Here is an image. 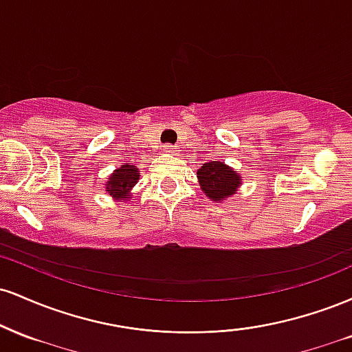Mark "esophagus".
<instances>
[{"instance_id":"obj_1","label":"esophagus","mask_w":352,"mask_h":352,"mask_svg":"<svg viewBox=\"0 0 352 352\" xmlns=\"http://www.w3.org/2000/svg\"><path fill=\"white\" fill-rule=\"evenodd\" d=\"M162 152H164V153H175V152H177V148L173 147V145H164Z\"/></svg>"}]
</instances>
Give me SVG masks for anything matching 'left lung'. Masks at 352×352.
I'll use <instances>...</instances> for the list:
<instances>
[{
	"label": "left lung",
	"instance_id": "left-lung-1",
	"mask_svg": "<svg viewBox=\"0 0 352 352\" xmlns=\"http://www.w3.org/2000/svg\"><path fill=\"white\" fill-rule=\"evenodd\" d=\"M197 179H199L201 192L215 204H223L230 197L235 195L243 180L235 168L218 160L201 165L197 170Z\"/></svg>",
	"mask_w": 352,
	"mask_h": 352
}]
</instances>
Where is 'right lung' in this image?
I'll return each instance as SVG.
<instances>
[{
  "label": "right lung",
  "mask_w": 352,
  "mask_h": 352,
  "mask_svg": "<svg viewBox=\"0 0 352 352\" xmlns=\"http://www.w3.org/2000/svg\"><path fill=\"white\" fill-rule=\"evenodd\" d=\"M140 179V170L135 165H120L109 175L106 182V193L116 201H127L132 199V188Z\"/></svg>",
  "instance_id": "right-lung-1"
}]
</instances>
